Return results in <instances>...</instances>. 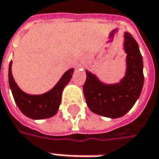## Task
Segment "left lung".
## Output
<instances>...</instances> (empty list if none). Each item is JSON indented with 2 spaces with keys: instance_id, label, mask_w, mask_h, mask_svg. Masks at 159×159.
Listing matches in <instances>:
<instances>
[{
  "instance_id": "left-lung-1",
  "label": "left lung",
  "mask_w": 159,
  "mask_h": 159,
  "mask_svg": "<svg viewBox=\"0 0 159 159\" xmlns=\"http://www.w3.org/2000/svg\"><path fill=\"white\" fill-rule=\"evenodd\" d=\"M126 75L119 84H105L86 70L84 93L87 106L96 114L112 119L125 115L138 99L143 86V63L139 47L132 35L125 32Z\"/></svg>"
}]
</instances>
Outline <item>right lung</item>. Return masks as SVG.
Masks as SVG:
<instances>
[{"label":"right lung","mask_w":159,"mask_h":159,"mask_svg":"<svg viewBox=\"0 0 159 159\" xmlns=\"http://www.w3.org/2000/svg\"><path fill=\"white\" fill-rule=\"evenodd\" d=\"M11 66L12 61H10L8 67V84L20 111L25 116L33 120L47 119L55 115L61 105L63 89L71 79L74 69H69L50 91L41 95H29L20 90L16 84L11 72Z\"/></svg>","instance_id":"add662e5"}]
</instances>
